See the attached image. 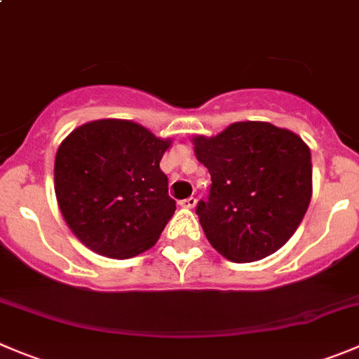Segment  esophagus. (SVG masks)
<instances>
[{
	"label": "esophagus",
	"mask_w": 359,
	"mask_h": 359,
	"mask_svg": "<svg viewBox=\"0 0 359 359\" xmlns=\"http://www.w3.org/2000/svg\"><path fill=\"white\" fill-rule=\"evenodd\" d=\"M196 202H198V200H196L195 196H189V198L182 200V202H180V205L186 207V209H195V207H196Z\"/></svg>",
	"instance_id": "obj_1"
}]
</instances>
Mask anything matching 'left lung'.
Listing matches in <instances>:
<instances>
[{"label":"left lung","mask_w":359,"mask_h":359,"mask_svg":"<svg viewBox=\"0 0 359 359\" xmlns=\"http://www.w3.org/2000/svg\"><path fill=\"white\" fill-rule=\"evenodd\" d=\"M191 142L212 180L196 214L214 250L239 264L273 255L310 205V147L269 122H236Z\"/></svg>","instance_id":"1"}]
</instances>
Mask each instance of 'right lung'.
Wrapping results in <instances>:
<instances>
[{
  "label": "right lung",
  "mask_w": 359,
  "mask_h": 359,
  "mask_svg": "<svg viewBox=\"0 0 359 359\" xmlns=\"http://www.w3.org/2000/svg\"><path fill=\"white\" fill-rule=\"evenodd\" d=\"M170 145V138L120 118L83 123L60 143L56 200L86 248L123 260L157 243L175 212L168 177L159 168Z\"/></svg>",
  "instance_id": "add662e5"
}]
</instances>
